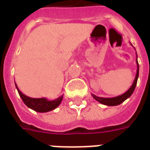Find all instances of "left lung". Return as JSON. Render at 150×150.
<instances>
[{"label":"left lung","mask_w":150,"mask_h":150,"mask_svg":"<svg viewBox=\"0 0 150 150\" xmlns=\"http://www.w3.org/2000/svg\"><path fill=\"white\" fill-rule=\"evenodd\" d=\"M136 62H137V74H136L135 79H134V81L132 83V86L129 88V89L128 91H126V92H125L124 94L112 98L99 97V96H95L94 94H92L91 96H93V98H94L95 100H97L98 102H100V104H104V105H108V106H116V105H119V104H120L121 103H123V102L125 100H127L128 98L130 97V96H132V93H133L134 90H135L136 86H137V79H138L139 76V64L138 62H137V60H136Z\"/></svg>","instance_id":"8db88e82"}]
</instances>
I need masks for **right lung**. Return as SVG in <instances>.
Masks as SVG:
<instances>
[{"mask_svg":"<svg viewBox=\"0 0 150 150\" xmlns=\"http://www.w3.org/2000/svg\"><path fill=\"white\" fill-rule=\"evenodd\" d=\"M16 85V88L18 90L19 96H21V100L24 102V104L30 108L31 109H33L35 112H47L50 111H52L55 109L56 108L59 107V105L61 104L62 102L63 96H59L54 100H49L46 98H31L23 94L19 89H18V86Z\"/></svg>","mask_w":150,"mask_h":150,"instance_id":"add662e5","label":"right lung"}]
</instances>
